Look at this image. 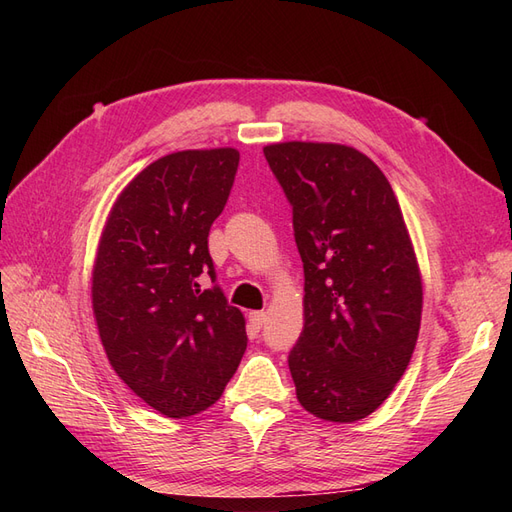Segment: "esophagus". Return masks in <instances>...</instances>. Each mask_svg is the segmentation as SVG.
<instances>
[{
    "label": "esophagus",
    "mask_w": 512,
    "mask_h": 512,
    "mask_svg": "<svg viewBox=\"0 0 512 512\" xmlns=\"http://www.w3.org/2000/svg\"><path fill=\"white\" fill-rule=\"evenodd\" d=\"M265 322H267V314L265 312H252L250 314V324H252L254 331H260L262 324H265Z\"/></svg>",
    "instance_id": "esophagus-1"
}]
</instances>
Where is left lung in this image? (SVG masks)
Here are the masks:
<instances>
[{
    "label": "left lung",
    "instance_id": "1",
    "mask_svg": "<svg viewBox=\"0 0 512 512\" xmlns=\"http://www.w3.org/2000/svg\"><path fill=\"white\" fill-rule=\"evenodd\" d=\"M265 158L292 205L305 273L303 333L288 354L301 406L352 423L391 395L412 359L423 284L395 192L365 153L275 143Z\"/></svg>",
    "mask_w": 512,
    "mask_h": 512
}]
</instances>
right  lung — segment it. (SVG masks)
<instances>
[{"instance_id": "obj_1", "label": "right lung", "mask_w": 512, "mask_h": 512, "mask_svg": "<svg viewBox=\"0 0 512 512\" xmlns=\"http://www.w3.org/2000/svg\"><path fill=\"white\" fill-rule=\"evenodd\" d=\"M239 151L188 149L141 170L102 230L91 303L117 376L170 418L207 410L235 376L245 318L222 288H200L209 230L224 211Z\"/></svg>"}]
</instances>
